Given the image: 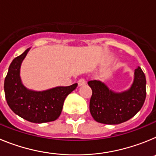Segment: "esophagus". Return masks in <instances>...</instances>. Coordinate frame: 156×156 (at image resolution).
I'll return each instance as SVG.
<instances>
[{"label": "esophagus", "instance_id": "obj_1", "mask_svg": "<svg viewBox=\"0 0 156 156\" xmlns=\"http://www.w3.org/2000/svg\"><path fill=\"white\" fill-rule=\"evenodd\" d=\"M85 83H86V80H85L84 78H80V79L78 80V85H79L80 87L83 86V85H85Z\"/></svg>", "mask_w": 156, "mask_h": 156}]
</instances>
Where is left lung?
Masks as SVG:
<instances>
[{
	"label": "left lung",
	"mask_w": 156,
	"mask_h": 156,
	"mask_svg": "<svg viewBox=\"0 0 156 156\" xmlns=\"http://www.w3.org/2000/svg\"><path fill=\"white\" fill-rule=\"evenodd\" d=\"M130 89L114 93L98 80L88 81L92 90L90 112L95 121L104 124H119L129 120L140 111L146 98V79L142 69H135Z\"/></svg>",
	"instance_id": "left-lung-1"
}]
</instances>
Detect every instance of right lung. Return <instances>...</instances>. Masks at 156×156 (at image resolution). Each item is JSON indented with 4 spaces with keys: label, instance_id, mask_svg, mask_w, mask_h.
Segmentation results:
<instances>
[{
    "label": "right lung",
    "instance_id": "add662e5",
    "mask_svg": "<svg viewBox=\"0 0 156 156\" xmlns=\"http://www.w3.org/2000/svg\"><path fill=\"white\" fill-rule=\"evenodd\" d=\"M30 49L13 59L5 80V94L11 109L31 122L42 123L55 121L62 112L63 103L69 94L76 88L77 83L58 87L45 91L27 90L19 76L20 66Z\"/></svg>",
    "mask_w": 156,
    "mask_h": 156
}]
</instances>
